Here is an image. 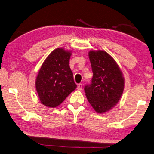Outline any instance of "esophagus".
Returning a JSON list of instances; mask_svg holds the SVG:
<instances>
[{
	"mask_svg": "<svg viewBox=\"0 0 154 154\" xmlns=\"http://www.w3.org/2000/svg\"><path fill=\"white\" fill-rule=\"evenodd\" d=\"M82 88H83V84H82V83L78 84V85H77V89L79 90V91H81V90L82 89Z\"/></svg>",
	"mask_w": 154,
	"mask_h": 154,
	"instance_id": "obj_1",
	"label": "esophagus"
}]
</instances>
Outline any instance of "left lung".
<instances>
[{"label": "left lung", "instance_id": "8db88e82", "mask_svg": "<svg viewBox=\"0 0 154 154\" xmlns=\"http://www.w3.org/2000/svg\"><path fill=\"white\" fill-rule=\"evenodd\" d=\"M89 57L93 76L84 90L93 109L103 113L118 103L124 89V78L115 60L105 51H91Z\"/></svg>", "mask_w": 154, "mask_h": 154}]
</instances>
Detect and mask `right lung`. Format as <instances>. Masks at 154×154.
Here are the masks:
<instances>
[{
	"mask_svg": "<svg viewBox=\"0 0 154 154\" xmlns=\"http://www.w3.org/2000/svg\"><path fill=\"white\" fill-rule=\"evenodd\" d=\"M71 52L58 48L45 60L36 78L35 86L42 104L55 107L76 89L69 67Z\"/></svg>",
	"mask_w": 154,
	"mask_h": 154,
	"instance_id": "1",
	"label": "right lung"
}]
</instances>
